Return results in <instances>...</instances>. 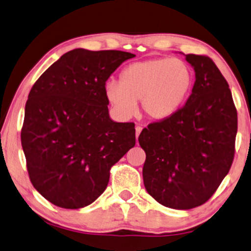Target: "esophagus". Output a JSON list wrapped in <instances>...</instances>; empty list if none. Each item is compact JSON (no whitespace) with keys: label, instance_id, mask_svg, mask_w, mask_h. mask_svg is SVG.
Here are the masks:
<instances>
[{"label":"esophagus","instance_id":"34e87169","mask_svg":"<svg viewBox=\"0 0 251 251\" xmlns=\"http://www.w3.org/2000/svg\"><path fill=\"white\" fill-rule=\"evenodd\" d=\"M141 131H142L141 126H136V127H135V136H136V140H138V138H139V135H140V133H141Z\"/></svg>","mask_w":251,"mask_h":251}]
</instances>
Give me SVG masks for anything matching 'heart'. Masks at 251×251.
Returning a JSON list of instances; mask_svg holds the SVG:
<instances>
[{
	"label": "heart",
	"instance_id": "heart-1",
	"mask_svg": "<svg viewBox=\"0 0 251 251\" xmlns=\"http://www.w3.org/2000/svg\"><path fill=\"white\" fill-rule=\"evenodd\" d=\"M189 64L180 58H150L134 62L120 73V81H108L104 95L122 118L141 110L149 119L163 120L178 111L186 101L193 83Z\"/></svg>",
	"mask_w": 251,
	"mask_h": 251
}]
</instances>
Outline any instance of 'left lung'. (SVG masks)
<instances>
[{"instance_id":"obj_1","label":"left lung","mask_w":251,"mask_h":251,"mask_svg":"<svg viewBox=\"0 0 251 251\" xmlns=\"http://www.w3.org/2000/svg\"><path fill=\"white\" fill-rule=\"evenodd\" d=\"M185 56L195 71L192 94L175 115L139 135L147 192L176 210L196 208L213 195L232 165L238 132L232 93L219 69L206 56Z\"/></svg>"}]
</instances>
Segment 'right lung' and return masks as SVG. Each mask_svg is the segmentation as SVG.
<instances>
[{
  "instance_id": "right-lung-1",
  "label": "right lung",
  "mask_w": 251,
  "mask_h": 251,
  "mask_svg": "<svg viewBox=\"0 0 251 251\" xmlns=\"http://www.w3.org/2000/svg\"><path fill=\"white\" fill-rule=\"evenodd\" d=\"M134 56L73 49L33 85L22 147L32 185L52 204H92L108 186L111 166L135 146L134 124L113 122L104 95L109 76Z\"/></svg>"
}]
</instances>
